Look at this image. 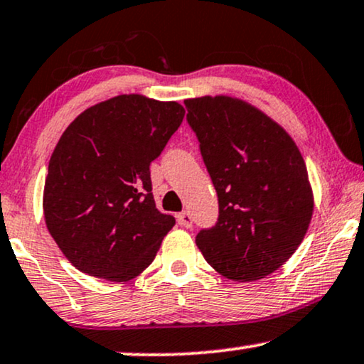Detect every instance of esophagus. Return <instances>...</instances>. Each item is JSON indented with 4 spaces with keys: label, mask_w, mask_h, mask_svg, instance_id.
Masks as SVG:
<instances>
[{
    "label": "esophagus",
    "mask_w": 364,
    "mask_h": 364,
    "mask_svg": "<svg viewBox=\"0 0 364 364\" xmlns=\"http://www.w3.org/2000/svg\"><path fill=\"white\" fill-rule=\"evenodd\" d=\"M178 223L181 226H185V228H191L193 226V218L188 211H183V213H179V215H178Z\"/></svg>",
    "instance_id": "esophagus-1"
}]
</instances>
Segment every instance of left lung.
<instances>
[{"label":"left lung","instance_id":"left-lung-1","mask_svg":"<svg viewBox=\"0 0 364 364\" xmlns=\"http://www.w3.org/2000/svg\"><path fill=\"white\" fill-rule=\"evenodd\" d=\"M186 119L218 195L220 215L196 245L228 279L256 281L289 259L313 216V191L296 143L231 96L186 100Z\"/></svg>","mask_w":364,"mask_h":364}]
</instances>
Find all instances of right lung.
I'll use <instances>...</instances> for the list:
<instances>
[{
    "instance_id": "1",
    "label": "right lung",
    "mask_w": 364,
    "mask_h": 364,
    "mask_svg": "<svg viewBox=\"0 0 364 364\" xmlns=\"http://www.w3.org/2000/svg\"><path fill=\"white\" fill-rule=\"evenodd\" d=\"M183 118L176 101L119 95L65 129L48 164L43 211L75 268L121 283L151 264L174 218L154 205L149 164Z\"/></svg>"
}]
</instances>
